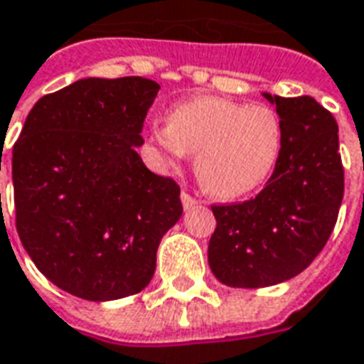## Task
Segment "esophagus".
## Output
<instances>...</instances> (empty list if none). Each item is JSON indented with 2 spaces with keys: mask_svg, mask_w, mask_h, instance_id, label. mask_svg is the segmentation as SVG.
Listing matches in <instances>:
<instances>
[{
  "mask_svg": "<svg viewBox=\"0 0 364 364\" xmlns=\"http://www.w3.org/2000/svg\"><path fill=\"white\" fill-rule=\"evenodd\" d=\"M182 205H184V209H192V207H196L198 205V199L193 198V196H190L188 192H182Z\"/></svg>",
  "mask_w": 364,
  "mask_h": 364,
  "instance_id": "obj_1",
  "label": "esophagus"
}]
</instances>
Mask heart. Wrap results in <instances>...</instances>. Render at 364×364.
Returning a JSON list of instances; mask_svg holds the SVG:
<instances>
[{"label": "heart", "mask_w": 364, "mask_h": 364, "mask_svg": "<svg viewBox=\"0 0 364 364\" xmlns=\"http://www.w3.org/2000/svg\"><path fill=\"white\" fill-rule=\"evenodd\" d=\"M153 144L168 166L196 153L193 171L211 198H242L269 178L280 159L284 128L269 105L224 97L182 101L166 113V127H151Z\"/></svg>", "instance_id": "1"}]
</instances>
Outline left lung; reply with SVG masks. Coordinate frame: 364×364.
Masks as SVG:
<instances>
[{
	"label": "left lung",
	"instance_id": "obj_1",
	"mask_svg": "<svg viewBox=\"0 0 364 364\" xmlns=\"http://www.w3.org/2000/svg\"><path fill=\"white\" fill-rule=\"evenodd\" d=\"M280 159L263 192L244 203L213 205L217 228L209 242L213 274L230 288L286 282L326 245L343 199L338 122L313 97H280Z\"/></svg>",
	"mask_w": 364,
	"mask_h": 364
}]
</instances>
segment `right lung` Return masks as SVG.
<instances>
[{"label": "right lung", "instance_id": "add662e5", "mask_svg": "<svg viewBox=\"0 0 364 364\" xmlns=\"http://www.w3.org/2000/svg\"><path fill=\"white\" fill-rule=\"evenodd\" d=\"M161 90L141 76L82 78L36 101L13 147L16 232L38 270L88 301L151 282L180 188L136 151Z\"/></svg>", "mask_w": 364, "mask_h": 364}]
</instances>
